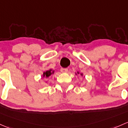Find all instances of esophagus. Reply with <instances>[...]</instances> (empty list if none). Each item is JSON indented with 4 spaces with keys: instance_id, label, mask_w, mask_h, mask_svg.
Here are the masks:
<instances>
[{
    "instance_id": "esophagus-1",
    "label": "esophagus",
    "mask_w": 128,
    "mask_h": 128,
    "mask_svg": "<svg viewBox=\"0 0 128 128\" xmlns=\"http://www.w3.org/2000/svg\"><path fill=\"white\" fill-rule=\"evenodd\" d=\"M60 71H61V72H62V73H67V72H68V68H61Z\"/></svg>"
}]
</instances>
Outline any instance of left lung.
Returning a JSON list of instances; mask_svg holds the SVG:
<instances>
[{
  "label": "left lung",
  "mask_w": 128,
  "mask_h": 128,
  "mask_svg": "<svg viewBox=\"0 0 128 128\" xmlns=\"http://www.w3.org/2000/svg\"><path fill=\"white\" fill-rule=\"evenodd\" d=\"M78 74H79V72H78ZM81 76H82V74L81 73Z\"/></svg>",
  "instance_id": "left-lung-1"
}]
</instances>
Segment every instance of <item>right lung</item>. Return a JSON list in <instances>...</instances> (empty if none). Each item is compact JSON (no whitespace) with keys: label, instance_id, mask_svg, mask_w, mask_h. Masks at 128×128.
Instances as JSON below:
<instances>
[{"label":"right lung","instance_id":"right-lung-1","mask_svg":"<svg viewBox=\"0 0 128 128\" xmlns=\"http://www.w3.org/2000/svg\"><path fill=\"white\" fill-rule=\"evenodd\" d=\"M54 71L52 70V69H50L49 70H47L43 73V77L46 78H48L52 74H54Z\"/></svg>","mask_w":128,"mask_h":128}]
</instances>
